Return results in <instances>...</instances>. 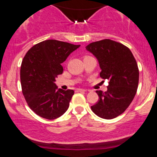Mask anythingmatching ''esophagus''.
<instances>
[{"label":"esophagus","mask_w":157,"mask_h":157,"mask_svg":"<svg viewBox=\"0 0 157 157\" xmlns=\"http://www.w3.org/2000/svg\"><path fill=\"white\" fill-rule=\"evenodd\" d=\"M77 91H78V92H86V90H84V89H77Z\"/></svg>","instance_id":"esophagus-1"}]
</instances>
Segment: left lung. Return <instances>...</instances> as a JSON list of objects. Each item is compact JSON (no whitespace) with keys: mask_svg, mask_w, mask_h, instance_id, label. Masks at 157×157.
Wrapping results in <instances>:
<instances>
[{"mask_svg":"<svg viewBox=\"0 0 157 157\" xmlns=\"http://www.w3.org/2000/svg\"><path fill=\"white\" fill-rule=\"evenodd\" d=\"M86 50L98 60L100 77L109 80L107 90L96 91L99 100L91 109L103 119H113L127 109L136 95L137 63L128 48L109 39L90 44Z\"/></svg>","mask_w":157,"mask_h":157,"instance_id":"8db88e82","label":"left lung"}]
</instances>
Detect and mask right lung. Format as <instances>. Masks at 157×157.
I'll return each mask as SVG.
<instances>
[{"mask_svg": "<svg viewBox=\"0 0 157 157\" xmlns=\"http://www.w3.org/2000/svg\"><path fill=\"white\" fill-rule=\"evenodd\" d=\"M80 46L48 40L26 54L21 67V87L27 104L38 116L54 120L67 110L74 91L57 89L55 81L63 73L61 63Z\"/></svg>", "mask_w": 157, "mask_h": 157, "instance_id": "right-lung-1", "label": "right lung"}]
</instances>
